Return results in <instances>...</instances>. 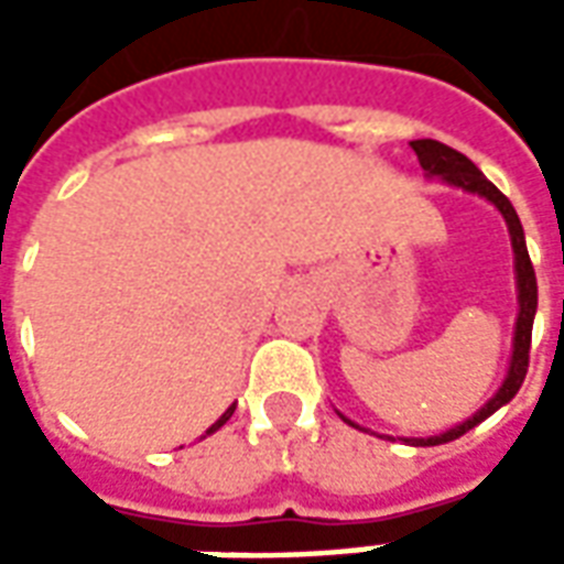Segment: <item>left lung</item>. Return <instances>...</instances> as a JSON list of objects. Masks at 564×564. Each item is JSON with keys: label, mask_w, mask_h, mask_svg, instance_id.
<instances>
[{"label": "left lung", "mask_w": 564, "mask_h": 564, "mask_svg": "<svg viewBox=\"0 0 564 564\" xmlns=\"http://www.w3.org/2000/svg\"><path fill=\"white\" fill-rule=\"evenodd\" d=\"M411 148H414L416 160L423 165L425 177H437L441 184L449 186H459L465 193H474V196L486 198V202H492L498 210H501V217L508 223V232H510V247H513V271H517V326H513V350H510V366L508 375L501 380V387L496 390V395L489 399V402L471 414L468 420H462L459 425H453L447 432H441V435L432 437H402L404 444H414V447H435V444H447V441H456L465 432H471L474 425H480L486 416H492L498 408H505V404L520 392L522 380H525V371H529V347H532V323H534V311H538V281H534V269H532V259H529V247H525V232H522V223L517 217V210L508 202V196L498 189L492 181H486L484 172L474 165L465 153L459 150L447 148V144H441V141L432 139H416L411 141ZM341 420L347 425H354V429H362V425H356L354 420H347L341 414ZM366 432V429H362Z\"/></svg>", "instance_id": "1"}]
</instances>
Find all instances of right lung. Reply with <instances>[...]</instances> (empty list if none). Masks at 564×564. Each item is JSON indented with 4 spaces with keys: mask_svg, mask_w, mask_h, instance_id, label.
I'll return each instance as SVG.
<instances>
[{
    "mask_svg": "<svg viewBox=\"0 0 564 564\" xmlns=\"http://www.w3.org/2000/svg\"><path fill=\"white\" fill-rule=\"evenodd\" d=\"M232 414H235V404H229V408H226V414H223L220 420H217V423L210 425V429H208V432H205V435H214V432H217V429H220V425L229 423V416H232ZM205 435H202V437H205Z\"/></svg>",
    "mask_w": 564,
    "mask_h": 564,
    "instance_id": "right-lung-1",
    "label": "right lung"
}]
</instances>
